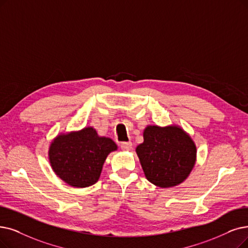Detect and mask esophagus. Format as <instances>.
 Returning a JSON list of instances; mask_svg holds the SVG:
<instances>
[{
  "label": "esophagus",
  "instance_id": "1",
  "mask_svg": "<svg viewBox=\"0 0 248 248\" xmlns=\"http://www.w3.org/2000/svg\"><path fill=\"white\" fill-rule=\"evenodd\" d=\"M121 148H122V151H125V152L130 151L132 148V142H122Z\"/></svg>",
  "mask_w": 248,
  "mask_h": 248
}]
</instances>
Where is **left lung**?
<instances>
[{"instance_id":"obj_1","label":"left lung","mask_w":248,"mask_h":248,"mask_svg":"<svg viewBox=\"0 0 248 248\" xmlns=\"http://www.w3.org/2000/svg\"><path fill=\"white\" fill-rule=\"evenodd\" d=\"M135 152L146 179L161 188L181 184L196 162L195 143L178 125H147Z\"/></svg>"}]
</instances>
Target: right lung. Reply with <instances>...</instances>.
<instances>
[{
  "label": "right lung",
  "mask_w": 248,
  "mask_h": 248,
  "mask_svg": "<svg viewBox=\"0 0 248 248\" xmlns=\"http://www.w3.org/2000/svg\"><path fill=\"white\" fill-rule=\"evenodd\" d=\"M117 150L111 138L100 136L88 126L54 138L48 147V161L65 183L83 188L97 182L108 155Z\"/></svg>",
  "instance_id": "obj_1"
}]
</instances>
